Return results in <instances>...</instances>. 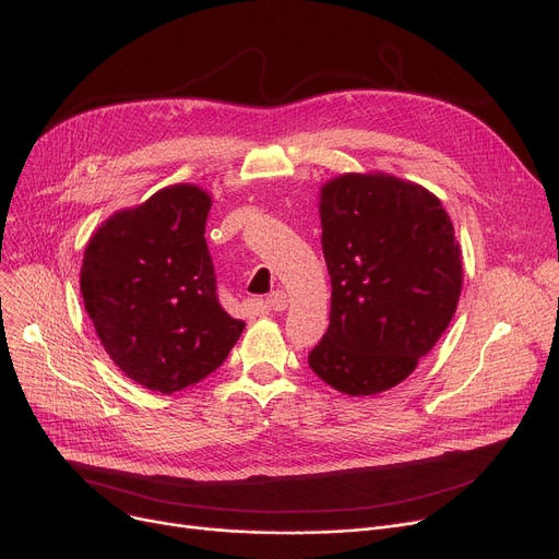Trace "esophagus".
<instances>
[{"mask_svg":"<svg viewBox=\"0 0 559 559\" xmlns=\"http://www.w3.org/2000/svg\"><path fill=\"white\" fill-rule=\"evenodd\" d=\"M264 304H267V308L270 310H274V312H283L285 308H287V297H285V292L283 289H276V292H272V295L264 299Z\"/></svg>","mask_w":559,"mask_h":559,"instance_id":"1","label":"esophagus"}]
</instances>
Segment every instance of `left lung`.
Returning <instances> with one entry per match:
<instances>
[{
    "instance_id": "obj_1",
    "label": "left lung",
    "mask_w": 559,
    "mask_h": 559,
    "mask_svg": "<svg viewBox=\"0 0 559 559\" xmlns=\"http://www.w3.org/2000/svg\"><path fill=\"white\" fill-rule=\"evenodd\" d=\"M331 324L310 369L348 396L380 394L415 371L449 329L462 251L432 192L396 176L342 174L321 188Z\"/></svg>"
}]
</instances>
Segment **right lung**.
Returning a JSON list of instances; mask_svg holds the SVG:
<instances>
[{
    "instance_id": "1",
    "label": "right lung",
    "mask_w": 559,
    "mask_h": 559,
    "mask_svg": "<svg viewBox=\"0 0 559 559\" xmlns=\"http://www.w3.org/2000/svg\"><path fill=\"white\" fill-rule=\"evenodd\" d=\"M211 205L197 186L163 188L108 217L83 253L85 312L112 362L152 392L199 383L245 331L217 299Z\"/></svg>"
}]
</instances>
